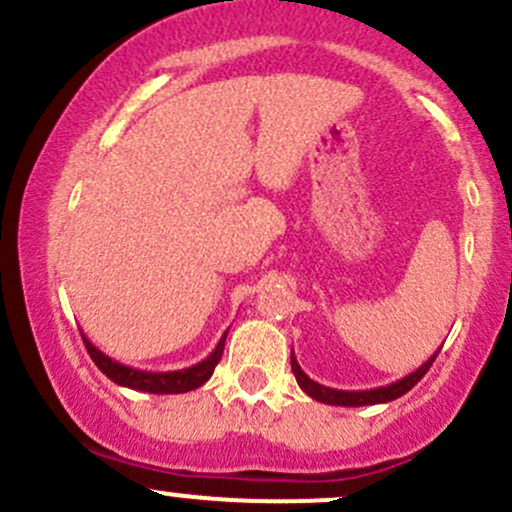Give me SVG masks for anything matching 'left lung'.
Listing matches in <instances>:
<instances>
[{"instance_id":"8db88e82","label":"left lung","mask_w":512,"mask_h":512,"mask_svg":"<svg viewBox=\"0 0 512 512\" xmlns=\"http://www.w3.org/2000/svg\"><path fill=\"white\" fill-rule=\"evenodd\" d=\"M437 355H440V350H437L432 357H428V362L420 364V367L415 369V372H411L408 376H403V379L393 381V384H389V386H379V389H369V391H340V389H330V386L318 384V381H313L311 376H308L299 367V362H296L294 352H291V372H294L296 381H299V386L308 393V396L313 398V401L328 403V406H345V408L376 406V403L396 401V398H401L403 393L411 391L413 386L418 384L420 379H423L425 372H428V369L432 367V362H435Z\"/></svg>"}]
</instances>
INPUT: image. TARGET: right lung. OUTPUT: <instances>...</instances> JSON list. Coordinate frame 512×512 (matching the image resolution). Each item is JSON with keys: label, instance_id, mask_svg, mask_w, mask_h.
I'll return each instance as SVG.
<instances>
[{"label": "right lung", "instance_id": "add662e5", "mask_svg": "<svg viewBox=\"0 0 512 512\" xmlns=\"http://www.w3.org/2000/svg\"><path fill=\"white\" fill-rule=\"evenodd\" d=\"M226 338L228 330L223 333V338L218 340L216 350H213L206 359H201V362L192 364V367L177 369V372H145V369H133L128 367V364H121L116 362V359H111L109 355H104V352H101L97 345H92V340L82 333L84 347H87L89 357L94 359V364H97L101 372L109 376L114 384L145 393H187L199 389L201 384H206V381L211 379L213 369L221 362Z\"/></svg>", "mask_w": 512, "mask_h": 512}]
</instances>
